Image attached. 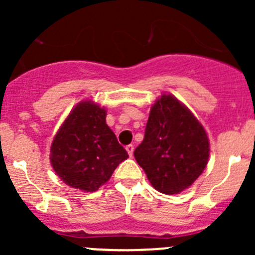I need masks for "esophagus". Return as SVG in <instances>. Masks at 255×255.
Masks as SVG:
<instances>
[{
	"instance_id": "obj_1",
	"label": "esophagus",
	"mask_w": 255,
	"mask_h": 255,
	"mask_svg": "<svg viewBox=\"0 0 255 255\" xmlns=\"http://www.w3.org/2000/svg\"><path fill=\"white\" fill-rule=\"evenodd\" d=\"M126 150H127L128 155H129V156H132V155H133V150H134V146H133L132 144H129V145H127V146H126Z\"/></svg>"
}]
</instances>
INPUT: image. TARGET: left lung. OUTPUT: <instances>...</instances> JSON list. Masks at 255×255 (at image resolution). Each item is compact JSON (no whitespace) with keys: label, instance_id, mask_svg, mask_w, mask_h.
<instances>
[{"label":"left lung","instance_id":"obj_1","mask_svg":"<svg viewBox=\"0 0 255 255\" xmlns=\"http://www.w3.org/2000/svg\"><path fill=\"white\" fill-rule=\"evenodd\" d=\"M208 156L210 142L201 123L173 95H161L134 150L149 182L161 194H180L201 175Z\"/></svg>","mask_w":255,"mask_h":255}]
</instances>
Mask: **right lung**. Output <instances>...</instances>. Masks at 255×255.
Wrapping results in <instances>:
<instances>
[{
	"label": "right lung",
	"mask_w": 255,
	"mask_h": 255,
	"mask_svg": "<svg viewBox=\"0 0 255 255\" xmlns=\"http://www.w3.org/2000/svg\"><path fill=\"white\" fill-rule=\"evenodd\" d=\"M106 110L81 101L69 113L50 146V164L66 185L94 192L128 158L106 123Z\"/></svg>",
	"instance_id": "add662e5"
}]
</instances>
